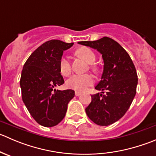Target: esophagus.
I'll list each match as a JSON object with an SVG mask.
<instances>
[{
	"label": "esophagus",
	"instance_id": "34e87169",
	"mask_svg": "<svg viewBox=\"0 0 156 156\" xmlns=\"http://www.w3.org/2000/svg\"><path fill=\"white\" fill-rule=\"evenodd\" d=\"M81 94V92H78V91H75V96H77V97L80 96Z\"/></svg>",
	"mask_w": 156,
	"mask_h": 156
}]
</instances>
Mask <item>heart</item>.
I'll use <instances>...</instances> for the list:
<instances>
[{"label": "heart", "instance_id": "1", "mask_svg": "<svg viewBox=\"0 0 156 156\" xmlns=\"http://www.w3.org/2000/svg\"><path fill=\"white\" fill-rule=\"evenodd\" d=\"M76 54L82 58L87 63H93L96 59V55L90 49L81 48L76 51ZM59 71L63 75H69L71 73V65L69 59L66 56L61 58L59 61ZM94 82V77L89 74H75L69 78L66 81V86L72 90L77 91H83Z\"/></svg>", "mask_w": 156, "mask_h": 156}]
</instances>
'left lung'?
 Here are the masks:
<instances>
[{"label": "left lung", "instance_id": "left-lung-1", "mask_svg": "<svg viewBox=\"0 0 156 156\" xmlns=\"http://www.w3.org/2000/svg\"><path fill=\"white\" fill-rule=\"evenodd\" d=\"M78 44L97 50L102 55L103 74L95 87L102 92L91 96V103L85 111L94 123L108 126L123 117L136 95V69L126 50L110 37Z\"/></svg>", "mask_w": 156, "mask_h": 156}]
</instances>
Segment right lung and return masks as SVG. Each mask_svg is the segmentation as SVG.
<instances>
[{
    "label": "right lung",
    "mask_w": 156,
    "mask_h": 156,
    "mask_svg": "<svg viewBox=\"0 0 156 156\" xmlns=\"http://www.w3.org/2000/svg\"><path fill=\"white\" fill-rule=\"evenodd\" d=\"M73 43L59 40L45 42L31 54L20 78L23 103L33 119L44 127H53L64 119L68 104L75 97L73 90H56L64 80L59 61L64 50Z\"/></svg>",
    "instance_id": "obj_1"
}]
</instances>
